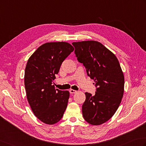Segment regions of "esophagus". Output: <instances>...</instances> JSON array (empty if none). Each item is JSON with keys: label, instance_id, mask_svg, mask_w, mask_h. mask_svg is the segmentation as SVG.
<instances>
[{"label": "esophagus", "instance_id": "1", "mask_svg": "<svg viewBox=\"0 0 146 146\" xmlns=\"http://www.w3.org/2000/svg\"><path fill=\"white\" fill-rule=\"evenodd\" d=\"M70 94H75V93H76V91L73 90V89H70Z\"/></svg>", "mask_w": 146, "mask_h": 146}]
</instances>
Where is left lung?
I'll return each mask as SVG.
<instances>
[{"mask_svg":"<svg viewBox=\"0 0 146 146\" xmlns=\"http://www.w3.org/2000/svg\"><path fill=\"white\" fill-rule=\"evenodd\" d=\"M78 62L87 69L88 76L98 87L94 96L85 92L82 105L85 121L99 125L112 117L124 93L125 78L116 56L101 43L94 40L73 42Z\"/></svg>","mask_w":146,"mask_h":146,"instance_id":"left-lung-1","label":"left lung"}]
</instances>
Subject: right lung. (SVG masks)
<instances>
[{
    "label": "right lung",
    "instance_id": "right-lung-1",
    "mask_svg": "<svg viewBox=\"0 0 146 146\" xmlns=\"http://www.w3.org/2000/svg\"><path fill=\"white\" fill-rule=\"evenodd\" d=\"M73 50L68 42H48L28 60L24 78L27 100L34 115L45 124L58 123L67 108L70 92L56 89L52 83L62 62Z\"/></svg>",
    "mask_w": 146,
    "mask_h": 146
}]
</instances>
